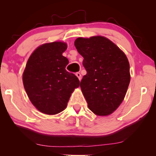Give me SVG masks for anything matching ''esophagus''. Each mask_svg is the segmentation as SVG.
Segmentation results:
<instances>
[{
  "mask_svg": "<svg viewBox=\"0 0 156 156\" xmlns=\"http://www.w3.org/2000/svg\"><path fill=\"white\" fill-rule=\"evenodd\" d=\"M76 76H77L79 80H81V79H82V75H81V74L80 73V72H76Z\"/></svg>",
  "mask_w": 156,
  "mask_h": 156,
  "instance_id": "esophagus-1",
  "label": "esophagus"
}]
</instances>
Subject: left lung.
<instances>
[{
	"label": "left lung",
	"instance_id": "obj_1",
	"mask_svg": "<svg viewBox=\"0 0 156 156\" xmlns=\"http://www.w3.org/2000/svg\"><path fill=\"white\" fill-rule=\"evenodd\" d=\"M74 45L84 57L87 74L80 87L89 108L98 116L111 114L123 101L131 80L126 56L101 36L78 37Z\"/></svg>",
	"mask_w": 156,
	"mask_h": 156
}]
</instances>
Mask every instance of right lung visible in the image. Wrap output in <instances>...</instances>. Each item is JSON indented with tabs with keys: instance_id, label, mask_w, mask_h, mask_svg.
<instances>
[{
	"instance_id": "add662e5",
	"label": "right lung",
	"mask_w": 156,
	"mask_h": 156,
	"mask_svg": "<svg viewBox=\"0 0 156 156\" xmlns=\"http://www.w3.org/2000/svg\"><path fill=\"white\" fill-rule=\"evenodd\" d=\"M67 44L54 42L38 47L30 55L23 75L24 88L40 112L53 115L62 112L80 80L66 70L69 61L62 53Z\"/></svg>"
}]
</instances>
